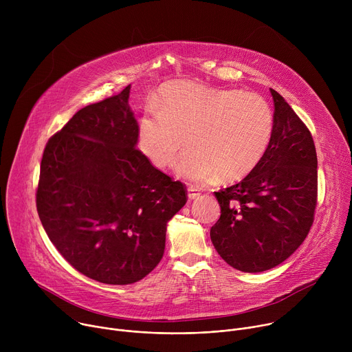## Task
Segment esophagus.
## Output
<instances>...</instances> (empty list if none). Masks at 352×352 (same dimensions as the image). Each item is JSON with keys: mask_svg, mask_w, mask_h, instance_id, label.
I'll list each match as a JSON object with an SVG mask.
<instances>
[{"mask_svg": "<svg viewBox=\"0 0 352 352\" xmlns=\"http://www.w3.org/2000/svg\"><path fill=\"white\" fill-rule=\"evenodd\" d=\"M200 196V190L197 189V188H195V186H189L188 188V197L190 199V200H195V199H197Z\"/></svg>", "mask_w": 352, "mask_h": 352, "instance_id": "obj_1", "label": "esophagus"}]
</instances>
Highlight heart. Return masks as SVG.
<instances>
[{"mask_svg":"<svg viewBox=\"0 0 352 352\" xmlns=\"http://www.w3.org/2000/svg\"><path fill=\"white\" fill-rule=\"evenodd\" d=\"M155 106L139 120L142 152L167 168L189 139L192 147L175 170L195 184L246 177L265 157L274 132L270 104L254 91L174 80L160 87Z\"/></svg>","mask_w":352,"mask_h":352,"instance_id":"1","label":"heart"}]
</instances>
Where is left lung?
<instances>
[{"instance_id": "left-lung-1", "label": "left lung", "mask_w": 352, "mask_h": 352, "mask_svg": "<svg viewBox=\"0 0 352 352\" xmlns=\"http://www.w3.org/2000/svg\"><path fill=\"white\" fill-rule=\"evenodd\" d=\"M274 132L258 167L214 192L221 214L210 230L219 255L234 269L259 273L289 258L307 238L318 202L314 138L291 106L270 89Z\"/></svg>"}]
</instances>
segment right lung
<instances>
[{"mask_svg":"<svg viewBox=\"0 0 352 352\" xmlns=\"http://www.w3.org/2000/svg\"><path fill=\"white\" fill-rule=\"evenodd\" d=\"M129 90L83 107L48 139L36 192L40 221L64 259L114 285L159 265L167 223L188 200L185 185L136 148Z\"/></svg>","mask_w":352,"mask_h":352,"instance_id":"add662e5","label":"right lung"}]
</instances>
